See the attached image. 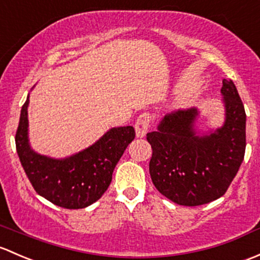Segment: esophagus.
Here are the masks:
<instances>
[{
    "label": "esophagus",
    "mask_w": 260,
    "mask_h": 260,
    "mask_svg": "<svg viewBox=\"0 0 260 260\" xmlns=\"http://www.w3.org/2000/svg\"><path fill=\"white\" fill-rule=\"evenodd\" d=\"M151 122H152V116L149 114V112H144V114H141L140 116L136 119V122H135L136 136H138V138H143V136H145V134L148 133Z\"/></svg>",
    "instance_id": "34e87169"
}]
</instances>
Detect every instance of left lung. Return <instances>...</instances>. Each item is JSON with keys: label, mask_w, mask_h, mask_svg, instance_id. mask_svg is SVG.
<instances>
[{"label": "left lung", "mask_w": 260, "mask_h": 260, "mask_svg": "<svg viewBox=\"0 0 260 260\" xmlns=\"http://www.w3.org/2000/svg\"><path fill=\"white\" fill-rule=\"evenodd\" d=\"M225 122L210 135L194 131L197 109L167 115L156 131L146 134L152 155V184L184 207L208 204L225 194L245 154V110L232 80H223Z\"/></svg>", "instance_id": "left-lung-1"}]
</instances>
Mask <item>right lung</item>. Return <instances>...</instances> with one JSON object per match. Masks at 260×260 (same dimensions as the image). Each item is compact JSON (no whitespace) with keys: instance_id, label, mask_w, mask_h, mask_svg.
I'll return each mask as SVG.
<instances>
[{"instance_id":"1","label":"right lung","mask_w":260,"mask_h":260,"mask_svg":"<svg viewBox=\"0 0 260 260\" xmlns=\"http://www.w3.org/2000/svg\"><path fill=\"white\" fill-rule=\"evenodd\" d=\"M28 98L21 110L15 141L18 157L37 194L66 209H82L103 197L112 171L135 138L133 126L114 127L92 146L66 159H51L31 150L27 139Z\"/></svg>"}]
</instances>
